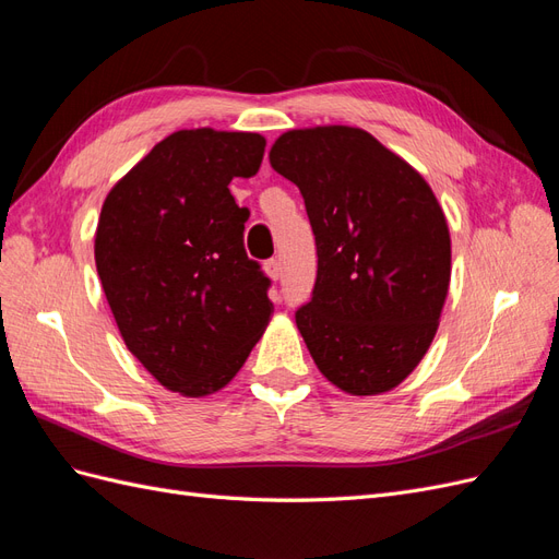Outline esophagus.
<instances>
[{
	"mask_svg": "<svg viewBox=\"0 0 559 559\" xmlns=\"http://www.w3.org/2000/svg\"><path fill=\"white\" fill-rule=\"evenodd\" d=\"M263 267H265V275H267L270 280H280V277H282V263H280L277 259L265 261Z\"/></svg>",
	"mask_w": 559,
	"mask_h": 559,
	"instance_id": "esophagus-1",
	"label": "esophagus"
}]
</instances>
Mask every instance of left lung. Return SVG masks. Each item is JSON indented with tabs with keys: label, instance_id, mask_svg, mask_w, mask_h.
Here are the masks:
<instances>
[{
	"label": "left lung",
	"instance_id": "1",
	"mask_svg": "<svg viewBox=\"0 0 559 559\" xmlns=\"http://www.w3.org/2000/svg\"><path fill=\"white\" fill-rule=\"evenodd\" d=\"M270 165L298 186L314 233L317 282L296 326L317 368L347 394L389 392L427 354L450 286L431 186L349 126L284 132Z\"/></svg>",
	"mask_w": 559,
	"mask_h": 559
}]
</instances>
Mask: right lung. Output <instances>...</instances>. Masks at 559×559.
Segmentation results:
<instances>
[{"label":"right lung","instance_id":"right-lung-1","mask_svg":"<svg viewBox=\"0 0 559 559\" xmlns=\"http://www.w3.org/2000/svg\"><path fill=\"white\" fill-rule=\"evenodd\" d=\"M257 132L179 130L109 191L95 265L126 347L170 392L226 386L263 335L270 280L245 251L228 183L259 173Z\"/></svg>","mask_w":559,"mask_h":559}]
</instances>
